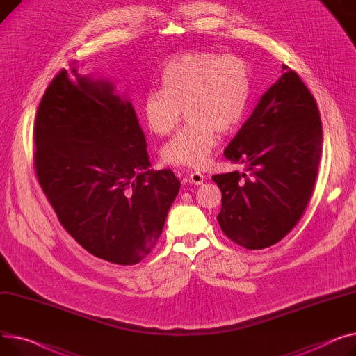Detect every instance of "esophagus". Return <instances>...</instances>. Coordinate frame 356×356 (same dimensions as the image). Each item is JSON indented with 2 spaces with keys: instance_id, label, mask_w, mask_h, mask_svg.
<instances>
[{
  "instance_id": "34e87169",
  "label": "esophagus",
  "mask_w": 356,
  "mask_h": 356,
  "mask_svg": "<svg viewBox=\"0 0 356 356\" xmlns=\"http://www.w3.org/2000/svg\"><path fill=\"white\" fill-rule=\"evenodd\" d=\"M205 179V177L200 172V171H191L190 172V182L194 184V185H200L202 184Z\"/></svg>"
}]
</instances>
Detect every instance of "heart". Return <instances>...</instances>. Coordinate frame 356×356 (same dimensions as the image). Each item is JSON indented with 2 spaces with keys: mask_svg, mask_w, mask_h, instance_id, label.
Here are the masks:
<instances>
[{
  "mask_svg": "<svg viewBox=\"0 0 356 356\" xmlns=\"http://www.w3.org/2000/svg\"><path fill=\"white\" fill-rule=\"evenodd\" d=\"M162 88L143 97V116L156 135H168L186 109L190 119L162 148L165 162L202 168L218 143V131L232 132L243 122L252 76L247 61L236 54L188 51L177 54L161 69Z\"/></svg>",
  "mask_w": 356,
  "mask_h": 356,
  "instance_id": "1",
  "label": "heart"
}]
</instances>
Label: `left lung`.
<instances>
[{
	"instance_id": "obj_1",
	"label": "left lung",
	"mask_w": 356,
	"mask_h": 356,
	"mask_svg": "<svg viewBox=\"0 0 356 356\" xmlns=\"http://www.w3.org/2000/svg\"><path fill=\"white\" fill-rule=\"evenodd\" d=\"M283 70L224 151L245 172L213 177L222 195V233L247 250L279 243L298 224L322 156L316 100L298 73L284 65Z\"/></svg>"
}]
</instances>
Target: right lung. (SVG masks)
Returning a JSON list of instances; mask_svg holds the SVG:
<instances>
[{
  "label": "right lung",
  "mask_w": 356,
  "mask_h": 356,
  "mask_svg": "<svg viewBox=\"0 0 356 356\" xmlns=\"http://www.w3.org/2000/svg\"><path fill=\"white\" fill-rule=\"evenodd\" d=\"M34 170L60 224L88 252L131 266L156 245L179 181L149 170L129 100L111 81L61 69L34 123Z\"/></svg>",
  "instance_id": "add662e5"
}]
</instances>
